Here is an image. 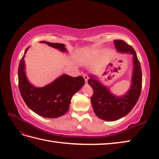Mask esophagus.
Wrapping results in <instances>:
<instances>
[{"label": "esophagus", "instance_id": "34e87169", "mask_svg": "<svg viewBox=\"0 0 159 159\" xmlns=\"http://www.w3.org/2000/svg\"><path fill=\"white\" fill-rule=\"evenodd\" d=\"M83 77H84V80H85L86 83L87 84V83H88V80H89V76H88L87 74L85 73V74H84V75H83Z\"/></svg>", "mask_w": 159, "mask_h": 159}]
</instances>
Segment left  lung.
<instances>
[{
	"mask_svg": "<svg viewBox=\"0 0 159 159\" xmlns=\"http://www.w3.org/2000/svg\"><path fill=\"white\" fill-rule=\"evenodd\" d=\"M114 43L118 52L133 55L131 85L128 91L122 96H116L100 82L97 76L90 75L88 81L93 89L90 98L93 110L97 117L106 121L117 120L127 115L137 103L142 90V69L135 51L124 41L115 40Z\"/></svg>",
	"mask_w": 159,
	"mask_h": 159,
	"instance_id": "obj_1",
	"label": "left lung"
}]
</instances>
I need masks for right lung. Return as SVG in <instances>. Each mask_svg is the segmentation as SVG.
Masks as SVG:
<instances>
[{"mask_svg": "<svg viewBox=\"0 0 159 159\" xmlns=\"http://www.w3.org/2000/svg\"><path fill=\"white\" fill-rule=\"evenodd\" d=\"M62 52H67L62 43L41 41ZM26 49L20 60L18 67L19 89L26 105L37 114L45 118H55L64 115L69 110L70 101L74 94L85 84L82 76L73 77L66 74L58 77L43 87H35L28 80L25 71L24 57L29 50Z\"/></svg>", "mask_w": 159, "mask_h": 159, "instance_id": "right-lung-1", "label": "right lung"}]
</instances>
